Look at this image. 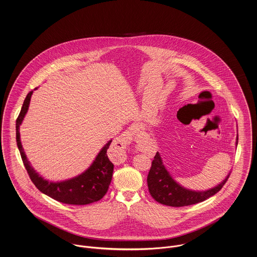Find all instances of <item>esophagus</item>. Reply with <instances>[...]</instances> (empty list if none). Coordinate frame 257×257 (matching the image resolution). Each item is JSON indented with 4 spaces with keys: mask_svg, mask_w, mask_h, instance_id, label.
Wrapping results in <instances>:
<instances>
[{
    "mask_svg": "<svg viewBox=\"0 0 257 257\" xmlns=\"http://www.w3.org/2000/svg\"><path fill=\"white\" fill-rule=\"evenodd\" d=\"M130 139V134L123 135L122 138L115 141L110 149V157L112 158L113 162L115 163H122L126 160V155L124 152V145Z\"/></svg>",
    "mask_w": 257,
    "mask_h": 257,
    "instance_id": "34e87169",
    "label": "esophagus"
}]
</instances>
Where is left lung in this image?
I'll return each instance as SVG.
<instances>
[{"label": "left lung", "mask_w": 257, "mask_h": 257, "mask_svg": "<svg viewBox=\"0 0 257 257\" xmlns=\"http://www.w3.org/2000/svg\"><path fill=\"white\" fill-rule=\"evenodd\" d=\"M237 144L238 141H236V145ZM229 175L230 173L219 185L213 189L204 191L186 189L179 185L169 174L162 162L160 153L157 152L149 171L147 184L150 194L157 202L166 206L183 207L202 202L209 197L215 195L224 186Z\"/></svg>", "instance_id": "left-lung-1"}]
</instances>
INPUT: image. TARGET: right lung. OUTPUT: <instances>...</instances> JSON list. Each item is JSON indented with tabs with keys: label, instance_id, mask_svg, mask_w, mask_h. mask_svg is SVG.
Segmentation results:
<instances>
[{
	"label": "right lung",
	"instance_id": "obj_1",
	"mask_svg": "<svg viewBox=\"0 0 257 257\" xmlns=\"http://www.w3.org/2000/svg\"><path fill=\"white\" fill-rule=\"evenodd\" d=\"M37 89V88H36ZM35 89V90H36ZM33 91L28 94L16 120V142L21 158L32 182L42 193L59 202L70 205H87L100 200L108 190L114 164L109 161L107 149L112 140L99 151L91 166L80 175L62 182H49L43 179L31 165L20 141L19 127L27 113Z\"/></svg>",
	"mask_w": 257,
	"mask_h": 257
}]
</instances>
